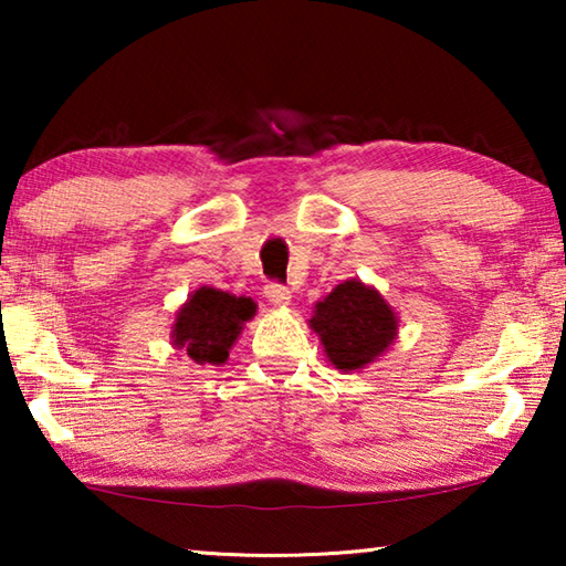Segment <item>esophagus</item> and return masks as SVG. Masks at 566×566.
I'll return each mask as SVG.
<instances>
[{
    "label": "esophagus",
    "instance_id": "obj_1",
    "mask_svg": "<svg viewBox=\"0 0 566 566\" xmlns=\"http://www.w3.org/2000/svg\"><path fill=\"white\" fill-rule=\"evenodd\" d=\"M264 296H266V302H272L274 306H286V304H290V300H292V292L286 290L284 284L270 282V284L264 286Z\"/></svg>",
    "mask_w": 566,
    "mask_h": 566
}]
</instances>
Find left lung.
<instances>
[{
  "label": "left lung",
  "mask_w": 566,
  "mask_h": 566,
  "mask_svg": "<svg viewBox=\"0 0 566 566\" xmlns=\"http://www.w3.org/2000/svg\"><path fill=\"white\" fill-rule=\"evenodd\" d=\"M310 327L334 367L359 371L397 339L399 319L375 286L347 280L314 304Z\"/></svg>",
  "instance_id": "obj_1"
}]
</instances>
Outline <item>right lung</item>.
<instances>
[{
    "instance_id": "right-lung-1",
    "label": "right lung",
    "mask_w": 566,
    "mask_h": 566,
    "mask_svg": "<svg viewBox=\"0 0 566 566\" xmlns=\"http://www.w3.org/2000/svg\"><path fill=\"white\" fill-rule=\"evenodd\" d=\"M254 312L256 304L249 296L199 286L179 306L171 324V344L197 364H224L244 322L252 319Z\"/></svg>"
}]
</instances>
